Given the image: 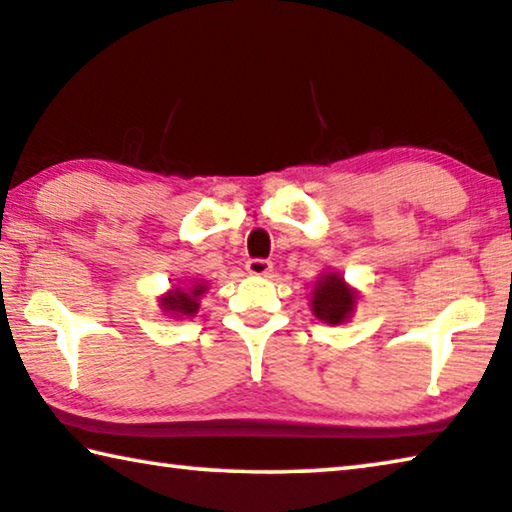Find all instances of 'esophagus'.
<instances>
[{"instance_id":"1","label":"esophagus","mask_w":512,"mask_h":512,"mask_svg":"<svg viewBox=\"0 0 512 512\" xmlns=\"http://www.w3.org/2000/svg\"><path fill=\"white\" fill-rule=\"evenodd\" d=\"M247 272L254 274V277H267L272 272V263L265 261V258H251V261H247Z\"/></svg>"}]
</instances>
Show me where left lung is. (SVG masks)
<instances>
[{
	"label": "left lung",
	"instance_id": "left-lung-1",
	"mask_svg": "<svg viewBox=\"0 0 512 512\" xmlns=\"http://www.w3.org/2000/svg\"><path fill=\"white\" fill-rule=\"evenodd\" d=\"M359 290L343 279L341 272H322L311 288V311L320 322L343 325L357 309Z\"/></svg>",
	"mask_w": 512,
	"mask_h": 512
}]
</instances>
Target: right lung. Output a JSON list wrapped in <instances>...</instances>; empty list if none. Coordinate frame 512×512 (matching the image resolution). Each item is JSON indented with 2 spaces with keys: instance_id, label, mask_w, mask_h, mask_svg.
<instances>
[{
  "instance_id": "obj_1",
  "label": "right lung",
  "mask_w": 512,
  "mask_h": 512,
  "mask_svg": "<svg viewBox=\"0 0 512 512\" xmlns=\"http://www.w3.org/2000/svg\"><path fill=\"white\" fill-rule=\"evenodd\" d=\"M208 283L203 279H192L185 277L180 279L176 286H171L167 293L157 297V306H160L164 316L183 320V318H192L201 306V297L206 295Z\"/></svg>"
}]
</instances>
